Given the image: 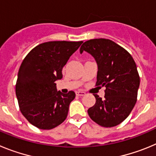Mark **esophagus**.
Segmentation results:
<instances>
[{"mask_svg": "<svg viewBox=\"0 0 156 156\" xmlns=\"http://www.w3.org/2000/svg\"><path fill=\"white\" fill-rule=\"evenodd\" d=\"M76 94L77 96H83V95H85V92L82 91V90H79V91L76 92Z\"/></svg>", "mask_w": 156, "mask_h": 156, "instance_id": "1", "label": "esophagus"}]
</instances>
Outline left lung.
Listing matches in <instances>:
<instances>
[{"label": "left lung", "mask_w": 156, "mask_h": 156, "mask_svg": "<svg viewBox=\"0 0 156 156\" xmlns=\"http://www.w3.org/2000/svg\"><path fill=\"white\" fill-rule=\"evenodd\" d=\"M90 54L98 64L96 86L105 87V98L94 94L96 102L87 110L90 119L112 127L127 118L134 107L140 86L137 66L130 54L116 43L99 38L84 42L80 51Z\"/></svg>", "instance_id": "left-lung-1"}]
</instances>
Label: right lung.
I'll list each match as a JSON object with an SVG mask.
<instances>
[{
	"label": "right lung",
	"mask_w": 156,
	"mask_h": 156,
	"mask_svg": "<svg viewBox=\"0 0 156 156\" xmlns=\"http://www.w3.org/2000/svg\"><path fill=\"white\" fill-rule=\"evenodd\" d=\"M83 41H49L37 45L23 59L16 94L22 114L32 125L51 129L65 121L75 92L57 91L55 81Z\"/></svg>",
	"instance_id": "obj_1"
}]
</instances>
